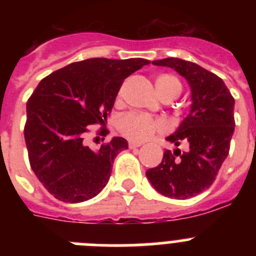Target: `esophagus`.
<instances>
[{
    "mask_svg": "<svg viewBox=\"0 0 256 256\" xmlns=\"http://www.w3.org/2000/svg\"><path fill=\"white\" fill-rule=\"evenodd\" d=\"M130 150H136V148H138L140 146H142V144H140V142H134V141H130Z\"/></svg>",
    "mask_w": 256,
    "mask_h": 256,
    "instance_id": "obj_1",
    "label": "esophagus"
}]
</instances>
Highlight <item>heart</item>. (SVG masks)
Listing matches in <instances>:
<instances>
[{"mask_svg":"<svg viewBox=\"0 0 256 256\" xmlns=\"http://www.w3.org/2000/svg\"><path fill=\"white\" fill-rule=\"evenodd\" d=\"M155 84L156 90L162 97L168 96V94L177 97L182 91L180 79L170 74L158 76ZM118 128L130 140L141 142L151 138L156 132L164 130L165 123L160 119L151 118L142 112H132L120 116V119L118 120Z\"/></svg>","mask_w":256,"mask_h":256,"instance_id":"obj_1","label":"heart"}]
</instances>
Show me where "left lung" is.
<instances>
[{
	"label": "left lung",
	"mask_w": 256,
	"mask_h": 256,
	"mask_svg": "<svg viewBox=\"0 0 256 256\" xmlns=\"http://www.w3.org/2000/svg\"><path fill=\"white\" fill-rule=\"evenodd\" d=\"M158 66L174 69L191 88V108L178 130L166 137L188 151L166 150L158 166L146 172L154 188L170 198H194L209 188L230 152L234 130V98L224 82L191 61L168 58L152 61Z\"/></svg>",
	"instance_id": "left-lung-1"
}]
</instances>
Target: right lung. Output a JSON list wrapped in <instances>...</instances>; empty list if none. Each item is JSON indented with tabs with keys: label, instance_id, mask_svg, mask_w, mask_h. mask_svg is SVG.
<instances>
[{
	"label": "right lung",
	"instance_id": "right-lung-1",
	"mask_svg": "<svg viewBox=\"0 0 256 256\" xmlns=\"http://www.w3.org/2000/svg\"><path fill=\"white\" fill-rule=\"evenodd\" d=\"M148 64L140 58L72 62L42 79L29 97L24 126L29 162L56 198L82 202L106 186L115 156L128 148V142L114 137L92 150L83 141L87 126L105 124L124 79ZM106 133L102 126L100 134Z\"/></svg>",
	"mask_w": 256,
	"mask_h": 256
}]
</instances>
